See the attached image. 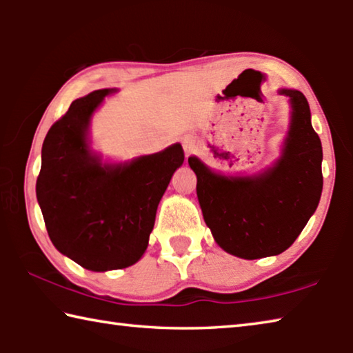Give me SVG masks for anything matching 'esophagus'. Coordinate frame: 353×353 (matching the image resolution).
Segmentation results:
<instances>
[{"mask_svg":"<svg viewBox=\"0 0 353 353\" xmlns=\"http://www.w3.org/2000/svg\"><path fill=\"white\" fill-rule=\"evenodd\" d=\"M182 146H183V152L187 157L196 151V141L191 139V137H185L182 141Z\"/></svg>","mask_w":353,"mask_h":353,"instance_id":"esophagus-1","label":"esophagus"}]
</instances>
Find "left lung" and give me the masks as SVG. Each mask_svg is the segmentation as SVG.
<instances>
[{
    "instance_id": "left-lung-1",
    "label": "left lung",
    "mask_w": 353,
    "mask_h": 353,
    "mask_svg": "<svg viewBox=\"0 0 353 353\" xmlns=\"http://www.w3.org/2000/svg\"><path fill=\"white\" fill-rule=\"evenodd\" d=\"M290 99L291 119L282 154L256 174H223L188 157L198 177L196 193L214 241L244 260L279 255L301 235L322 193V146L312 126L307 98L280 88Z\"/></svg>"
}]
</instances>
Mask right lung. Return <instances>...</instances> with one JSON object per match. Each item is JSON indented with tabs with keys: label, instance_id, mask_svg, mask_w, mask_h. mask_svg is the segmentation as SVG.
<instances>
[{
	"label": "right lung",
	"instance_id": "right-lung-1",
	"mask_svg": "<svg viewBox=\"0 0 353 353\" xmlns=\"http://www.w3.org/2000/svg\"><path fill=\"white\" fill-rule=\"evenodd\" d=\"M103 88L71 103L41 146L35 193L52 244L88 271L123 270L148 248L159 202L183 163L181 143L130 162H104L92 149L90 123Z\"/></svg>",
	"mask_w": 353,
	"mask_h": 353
}]
</instances>
